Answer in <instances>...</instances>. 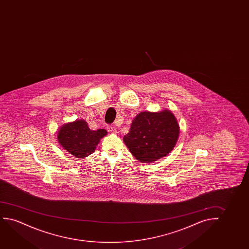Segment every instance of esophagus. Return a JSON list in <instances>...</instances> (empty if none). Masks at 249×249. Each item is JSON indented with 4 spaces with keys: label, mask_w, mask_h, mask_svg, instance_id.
Returning <instances> with one entry per match:
<instances>
[{
    "label": "esophagus",
    "mask_w": 249,
    "mask_h": 249,
    "mask_svg": "<svg viewBox=\"0 0 249 249\" xmlns=\"http://www.w3.org/2000/svg\"><path fill=\"white\" fill-rule=\"evenodd\" d=\"M107 130H108V132L110 133H116V129L114 127V126H111V125H108L107 126Z\"/></svg>",
    "instance_id": "esophagus-1"
}]
</instances>
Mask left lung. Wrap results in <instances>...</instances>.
<instances>
[{
	"mask_svg": "<svg viewBox=\"0 0 249 249\" xmlns=\"http://www.w3.org/2000/svg\"><path fill=\"white\" fill-rule=\"evenodd\" d=\"M178 135L179 126L170 110L143 111L133 119L123 141L136 159L151 163L170 153Z\"/></svg>",
	"mask_w": 249,
	"mask_h": 249,
	"instance_id": "obj_1",
	"label": "left lung"
}]
</instances>
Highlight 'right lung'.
Instances as JSON below:
<instances>
[{
  "label": "right lung",
  "instance_id": "obj_1",
  "mask_svg": "<svg viewBox=\"0 0 249 249\" xmlns=\"http://www.w3.org/2000/svg\"><path fill=\"white\" fill-rule=\"evenodd\" d=\"M107 135L106 129L91 130L84 120L65 123L58 131L59 144L74 157L84 158L95 151L103 137Z\"/></svg>",
  "mask_w": 249,
  "mask_h": 249
}]
</instances>
